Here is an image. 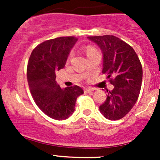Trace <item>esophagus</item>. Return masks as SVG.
<instances>
[{
  "instance_id": "34e87169",
  "label": "esophagus",
  "mask_w": 160,
  "mask_h": 160,
  "mask_svg": "<svg viewBox=\"0 0 160 160\" xmlns=\"http://www.w3.org/2000/svg\"><path fill=\"white\" fill-rule=\"evenodd\" d=\"M93 88H84V92H86V93H89V92L93 91Z\"/></svg>"
}]
</instances>
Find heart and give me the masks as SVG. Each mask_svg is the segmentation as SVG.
Returning a JSON list of instances; mask_svg holds the SVG:
<instances>
[{"mask_svg":"<svg viewBox=\"0 0 160 160\" xmlns=\"http://www.w3.org/2000/svg\"><path fill=\"white\" fill-rule=\"evenodd\" d=\"M95 52H98V51H97V50L95 49L93 47H91V46H88V47L86 48V53H87V55H88V56H89V55L92 54V53ZM72 53H71L70 56H72Z\"/></svg>","mask_w":160,"mask_h":160,"instance_id":"heart-1","label":"heart"}]
</instances>
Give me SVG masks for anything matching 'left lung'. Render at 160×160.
Masks as SVG:
<instances>
[{
	"label": "left lung",
	"mask_w": 160,
	"mask_h": 160,
	"mask_svg": "<svg viewBox=\"0 0 160 160\" xmlns=\"http://www.w3.org/2000/svg\"><path fill=\"white\" fill-rule=\"evenodd\" d=\"M103 52V73L114 86L107 90L106 101L100 106L101 114L109 120L125 117L138 100L142 80V67L132 46L114 35L88 36Z\"/></svg>",
	"instance_id": "left-lung-1"
}]
</instances>
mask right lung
I'll list each match as a JSON object with an SVG mask.
<instances>
[{
	"instance_id": "right-lung-1",
	"label": "right lung",
	"mask_w": 160,
	"mask_h": 160,
	"mask_svg": "<svg viewBox=\"0 0 160 160\" xmlns=\"http://www.w3.org/2000/svg\"><path fill=\"white\" fill-rule=\"evenodd\" d=\"M77 41L73 36L47 40L33 49L28 60L27 78L32 98L46 115L56 120L72 115L77 98L83 93L77 85L61 89L56 81V71L65 67Z\"/></svg>"
}]
</instances>
